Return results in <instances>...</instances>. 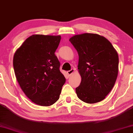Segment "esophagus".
Masks as SVG:
<instances>
[{
  "label": "esophagus",
  "instance_id": "esophagus-1",
  "mask_svg": "<svg viewBox=\"0 0 133 133\" xmlns=\"http://www.w3.org/2000/svg\"><path fill=\"white\" fill-rule=\"evenodd\" d=\"M74 72H75V69H72L70 70H69V71H68V74L69 76H70L72 74L74 73Z\"/></svg>",
  "mask_w": 133,
  "mask_h": 133
}]
</instances>
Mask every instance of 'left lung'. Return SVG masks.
<instances>
[{"label": "left lung", "instance_id": "obj_1", "mask_svg": "<svg viewBox=\"0 0 133 133\" xmlns=\"http://www.w3.org/2000/svg\"><path fill=\"white\" fill-rule=\"evenodd\" d=\"M79 56L81 81L75 91L87 103L105 98L114 87L118 72V56L107 38L94 33L76 35L69 39Z\"/></svg>", "mask_w": 133, "mask_h": 133}]
</instances>
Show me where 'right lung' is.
I'll return each mask as SVG.
<instances>
[{
    "mask_svg": "<svg viewBox=\"0 0 133 133\" xmlns=\"http://www.w3.org/2000/svg\"><path fill=\"white\" fill-rule=\"evenodd\" d=\"M61 36L33 35L15 53V74L25 94L36 105L49 107L59 98L65 78L55 52Z\"/></svg>",
    "mask_w": 133,
    "mask_h": 133,
    "instance_id": "add662e5",
    "label": "right lung"
}]
</instances>
